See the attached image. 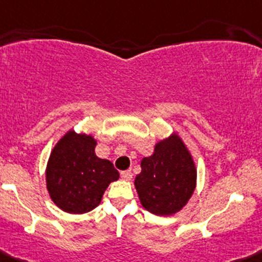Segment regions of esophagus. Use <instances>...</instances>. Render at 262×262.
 Segmentation results:
<instances>
[{
  "label": "esophagus",
  "instance_id": "34e87169",
  "mask_svg": "<svg viewBox=\"0 0 262 262\" xmlns=\"http://www.w3.org/2000/svg\"><path fill=\"white\" fill-rule=\"evenodd\" d=\"M121 178H122L123 180H131V178H132V172H131V170L121 171Z\"/></svg>",
  "mask_w": 262,
  "mask_h": 262
}]
</instances>
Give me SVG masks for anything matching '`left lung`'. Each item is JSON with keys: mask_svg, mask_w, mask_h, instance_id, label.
I'll return each instance as SVG.
<instances>
[{"mask_svg": "<svg viewBox=\"0 0 262 262\" xmlns=\"http://www.w3.org/2000/svg\"><path fill=\"white\" fill-rule=\"evenodd\" d=\"M196 184V169L189 150L177 134L155 145L154 154L141 160L135 188L142 207L156 215L179 212Z\"/></svg>", "mask_w": 262, "mask_h": 262, "instance_id": "8db88e82", "label": "left lung"}]
</instances>
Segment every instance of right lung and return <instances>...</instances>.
Returning <instances> with one entry per match:
<instances>
[{"instance_id": "obj_1", "label": "right lung", "mask_w": 262, "mask_h": 262, "mask_svg": "<svg viewBox=\"0 0 262 262\" xmlns=\"http://www.w3.org/2000/svg\"><path fill=\"white\" fill-rule=\"evenodd\" d=\"M93 136L68 131L54 146L47 165L51 201L67 213L82 214L96 208L110 183L120 178L113 164L94 152Z\"/></svg>"}]
</instances>
